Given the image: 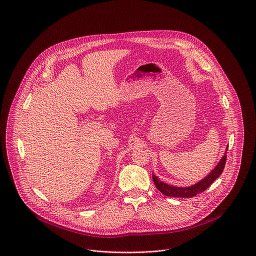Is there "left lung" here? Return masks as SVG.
Returning a JSON list of instances; mask_svg holds the SVG:
<instances>
[{"label":"left lung","mask_w":256,"mask_h":256,"mask_svg":"<svg viewBox=\"0 0 256 256\" xmlns=\"http://www.w3.org/2000/svg\"><path fill=\"white\" fill-rule=\"evenodd\" d=\"M227 148L225 154L223 155L220 161L218 164L216 166V168L212 170L204 178L200 180L199 182L188 186V188H178V186H169L161 180H158V178L152 174V178H154V184L156 188L164 195L169 196V197H180V198H191L196 196L198 193L204 192L206 188H208L220 174L224 170L225 163H226V154H227Z\"/></svg>","instance_id":"left-lung-1"}]
</instances>
